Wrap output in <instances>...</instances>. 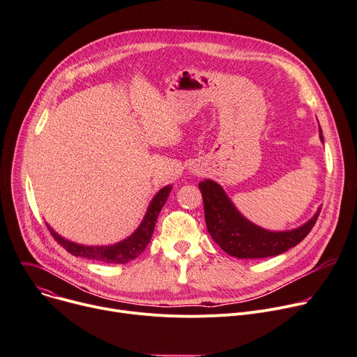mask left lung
<instances>
[{
  "instance_id": "obj_1",
  "label": "left lung",
  "mask_w": 357,
  "mask_h": 357,
  "mask_svg": "<svg viewBox=\"0 0 357 357\" xmlns=\"http://www.w3.org/2000/svg\"><path fill=\"white\" fill-rule=\"evenodd\" d=\"M323 142L321 128L319 130ZM204 217L211 238L230 256L238 259L273 257L287 252L303 240L317 222L321 207L307 223L287 231L261 229L240 214L220 184L213 180L199 183Z\"/></svg>"
}]
</instances>
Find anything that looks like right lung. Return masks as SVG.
<instances>
[{
    "label": "right lung",
    "instance_id": "obj_1",
    "mask_svg": "<svg viewBox=\"0 0 357 357\" xmlns=\"http://www.w3.org/2000/svg\"><path fill=\"white\" fill-rule=\"evenodd\" d=\"M172 191V185L162 187L158 193L154 196L151 200L147 213L143 218L142 225L139 226L130 237L126 240L116 243V244H109V245H83V244H77L70 240H66L60 234L54 231L48 225V230L51 231L52 237L57 240V243L63 248L71 253L75 257H84L90 260H96L100 263H116V264H124L135 257H139L147 248V244L151 240L154 226L157 222V217L162 208V206L166 204L169 195Z\"/></svg>",
    "mask_w": 357,
    "mask_h": 357
}]
</instances>
